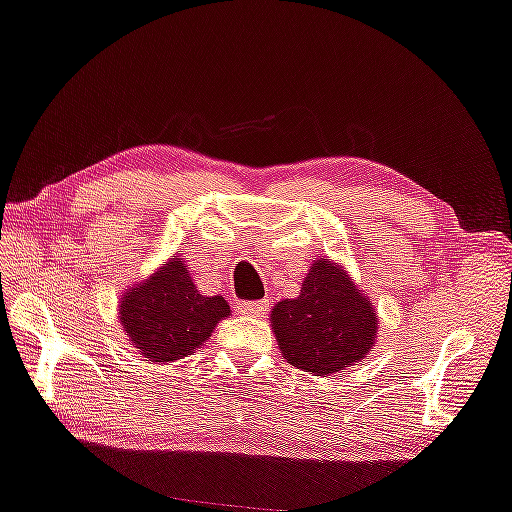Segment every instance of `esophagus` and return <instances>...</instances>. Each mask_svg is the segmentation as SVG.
<instances>
[{
	"label": "esophagus",
	"mask_w": 512,
	"mask_h": 512,
	"mask_svg": "<svg viewBox=\"0 0 512 512\" xmlns=\"http://www.w3.org/2000/svg\"><path fill=\"white\" fill-rule=\"evenodd\" d=\"M238 311L245 317H261L267 311V301H242Z\"/></svg>",
	"instance_id": "34e87169"
}]
</instances>
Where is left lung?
Masks as SVG:
<instances>
[{"instance_id": "left-lung-1", "label": "left lung", "mask_w": 512, "mask_h": 512, "mask_svg": "<svg viewBox=\"0 0 512 512\" xmlns=\"http://www.w3.org/2000/svg\"><path fill=\"white\" fill-rule=\"evenodd\" d=\"M283 358L315 376L356 365L374 347L379 315L351 276L331 258L315 261L295 299L272 308Z\"/></svg>"}]
</instances>
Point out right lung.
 Here are the masks:
<instances>
[{
  "label": "right lung",
  "mask_w": 512,
  "mask_h": 512,
  "mask_svg": "<svg viewBox=\"0 0 512 512\" xmlns=\"http://www.w3.org/2000/svg\"><path fill=\"white\" fill-rule=\"evenodd\" d=\"M229 313L224 297L201 295L183 258H170L120 301L124 333L152 363H174L195 354Z\"/></svg>",
  "instance_id": "1"
}]
</instances>
